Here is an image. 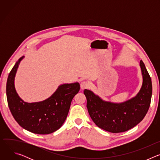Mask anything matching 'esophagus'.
<instances>
[{"label": "esophagus", "mask_w": 160, "mask_h": 160, "mask_svg": "<svg viewBox=\"0 0 160 160\" xmlns=\"http://www.w3.org/2000/svg\"><path fill=\"white\" fill-rule=\"evenodd\" d=\"M89 86V84L87 82H85V81H83L80 83V88L82 90H83L86 88H87Z\"/></svg>", "instance_id": "1"}]
</instances>
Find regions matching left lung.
<instances>
[{
  "instance_id": "left-lung-1",
  "label": "left lung",
  "mask_w": 160,
  "mask_h": 160,
  "mask_svg": "<svg viewBox=\"0 0 160 160\" xmlns=\"http://www.w3.org/2000/svg\"><path fill=\"white\" fill-rule=\"evenodd\" d=\"M140 67L142 87L138 94L125 102L106 101L92 91L84 90L89 115L98 127L109 132L120 133L131 129L143 120L150 106L152 82L142 60Z\"/></svg>"
}]
</instances>
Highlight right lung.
Returning a JSON list of instances; mask_svg holds the SVG:
<instances>
[{
	"label": "right lung",
	"mask_w": 160,
	"mask_h": 160,
	"mask_svg": "<svg viewBox=\"0 0 160 160\" xmlns=\"http://www.w3.org/2000/svg\"><path fill=\"white\" fill-rule=\"evenodd\" d=\"M20 58L8 78L6 95L9 109L15 120L25 130L37 134H49L64 123L74 96L80 90L78 82L60 85L54 94L42 101L28 103L22 100L14 87V78Z\"/></svg>",
	"instance_id": "obj_1"
}]
</instances>
